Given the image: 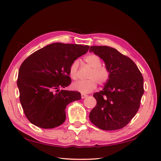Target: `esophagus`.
<instances>
[{
    "mask_svg": "<svg viewBox=\"0 0 161 161\" xmlns=\"http://www.w3.org/2000/svg\"><path fill=\"white\" fill-rule=\"evenodd\" d=\"M87 97V95H85V94H81V97L82 99H85V97Z\"/></svg>",
    "mask_w": 161,
    "mask_h": 161,
    "instance_id": "obj_1",
    "label": "esophagus"
}]
</instances>
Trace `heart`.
I'll return each mask as SVG.
<instances>
[{"instance_id": "obj_1", "label": "heart", "mask_w": 161, "mask_h": 161, "mask_svg": "<svg viewBox=\"0 0 161 161\" xmlns=\"http://www.w3.org/2000/svg\"><path fill=\"white\" fill-rule=\"evenodd\" d=\"M85 61L92 70L89 75V80H79L72 84V89L82 93L89 92L96 89L97 82L100 85L105 84L109 79V71L108 68L101 66L100 58L95 54H90L85 58ZM79 60L72 62L69 67V75L73 80H76L79 77Z\"/></svg>"}]
</instances>
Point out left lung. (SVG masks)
<instances>
[{
    "mask_svg": "<svg viewBox=\"0 0 161 161\" xmlns=\"http://www.w3.org/2000/svg\"><path fill=\"white\" fill-rule=\"evenodd\" d=\"M89 52L101 58L109 71L103 89L93 94L97 105L89 119L103 130L123 128L139 109L144 93L143 76L135 63L115 48L91 46Z\"/></svg>",
    "mask_w": 161,
    "mask_h": 161,
    "instance_id": "1",
    "label": "left lung"
}]
</instances>
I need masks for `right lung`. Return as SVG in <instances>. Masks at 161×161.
Masks as SVG:
<instances>
[{"label": "right lung", "instance_id": "right-lung-1", "mask_svg": "<svg viewBox=\"0 0 161 161\" xmlns=\"http://www.w3.org/2000/svg\"><path fill=\"white\" fill-rule=\"evenodd\" d=\"M89 46L53 43L33 53L19 70L17 86L22 108L37 127L54 128L64 122L66 106L81 99L78 91L61 90L71 83L69 67Z\"/></svg>", "mask_w": 161, "mask_h": 161}]
</instances>
